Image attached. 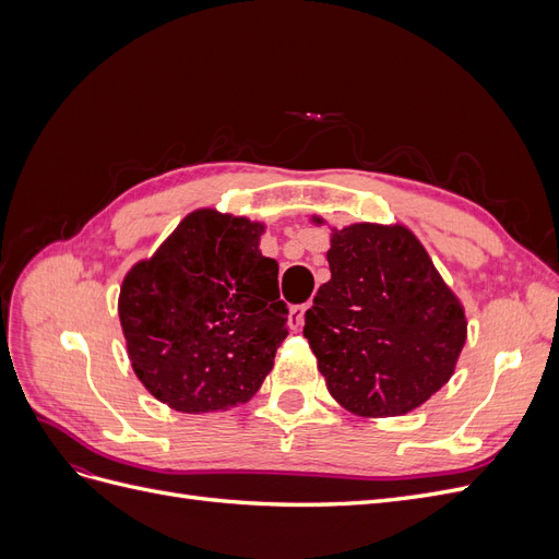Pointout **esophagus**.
<instances>
[{
	"label": "esophagus",
	"instance_id": "obj_1",
	"mask_svg": "<svg viewBox=\"0 0 559 559\" xmlns=\"http://www.w3.org/2000/svg\"><path fill=\"white\" fill-rule=\"evenodd\" d=\"M310 306H312V302H302V306L292 308V324H294L296 331L302 329V324H306V312L310 310Z\"/></svg>",
	"mask_w": 559,
	"mask_h": 559
}]
</instances>
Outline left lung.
Masks as SVG:
<instances>
[{
    "instance_id": "1",
    "label": "left lung",
    "mask_w": 559,
    "mask_h": 559,
    "mask_svg": "<svg viewBox=\"0 0 559 559\" xmlns=\"http://www.w3.org/2000/svg\"><path fill=\"white\" fill-rule=\"evenodd\" d=\"M326 259L331 280L302 335L331 396L361 417L417 408L450 380L464 347L460 300L403 226L335 230Z\"/></svg>"
}]
</instances>
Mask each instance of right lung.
<instances>
[{"instance_id": "add662e5", "label": "right lung", "mask_w": 559, "mask_h": 559, "mask_svg": "<svg viewBox=\"0 0 559 559\" xmlns=\"http://www.w3.org/2000/svg\"><path fill=\"white\" fill-rule=\"evenodd\" d=\"M261 224L198 210L118 296L128 357L142 384L181 413L228 411L259 392L289 335L277 261Z\"/></svg>"}]
</instances>
